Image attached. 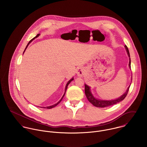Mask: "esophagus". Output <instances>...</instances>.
Returning <instances> with one entry per match:
<instances>
[{
    "mask_svg": "<svg viewBox=\"0 0 147 147\" xmlns=\"http://www.w3.org/2000/svg\"><path fill=\"white\" fill-rule=\"evenodd\" d=\"M84 68L82 67H78L76 69V74L79 76H82L84 75Z\"/></svg>",
    "mask_w": 147,
    "mask_h": 147,
    "instance_id": "esophagus-1",
    "label": "esophagus"
}]
</instances>
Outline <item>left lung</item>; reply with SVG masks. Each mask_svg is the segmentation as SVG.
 Here are the masks:
<instances>
[{
  "label": "left lung",
  "mask_w": 147,
  "mask_h": 147,
  "mask_svg": "<svg viewBox=\"0 0 147 147\" xmlns=\"http://www.w3.org/2000/svg\"><path fill=\"white\" fill-rule=\"evenodd\" d=\"M125 47L126 49V51L127 53L128 56L129 58V68H131V59H130V55H129V53L128 49V47H127V46L125 45ZM130 85L128 87L126 92L122 95L121 97H119V98L115 99V100H100V99H97L96 98H95L92 92H90V87L87 85L86 84H85V94L86 95V97L88 99V100L92 104L94 105L96 107H105L107 106H109L111 105H115L121 101H122V100H123L128 93L129 88Z\"/></svg>",
  "instance_id": "left-lung-1"
}]
</instances>
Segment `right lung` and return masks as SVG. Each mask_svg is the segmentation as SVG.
<instances>
[{"label": "right lung", "mask_w": 147, "mask_h": 147, "mask_svg": "<svg viewBox=\"0 0 147 147\" xmlns=\"http://www.w3.org/2000/svg\"><path fill=\"white\" fill-rule=\"evenodd\" d=\"M40 36V34H38L35 37H34L33 39H32L29 42V43H28V45H27V46H26V48H25V49L24 50V53H23V54L24 53V52H25V50H26V49L27 48V47L28 46V45H29V43H30V42H32L33 40H34L36 38H37V37H38V36ZM74 80V78H72L71 79H70L68 82H67V84H66V86H65V92H64V94H63V96H62V98L57 103V104H54V105H52V106H47V107H42V108H46V109H51V108H53V107H55V106H56L57 105H58V104H59L60 102H61V101L62 100V99H63V97L64 96V95H65V92H66V90H67V86H68V85H69V84L72 81Z\"/></svg>", "instance_id": "right-lung-1"}]
</instances>
